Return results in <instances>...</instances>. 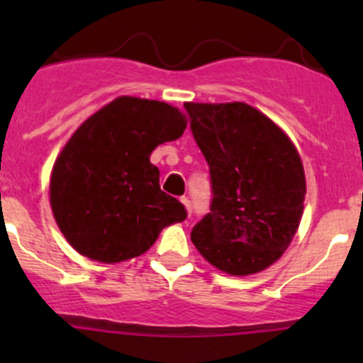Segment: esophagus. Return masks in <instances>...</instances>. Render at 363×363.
<instances>
[{
	"label": "esophagus",
	"instance_id": "esophagus-1",
	"mask_svg": "<svg viewBox=\"0 0 363 363\" xmlns=\"http://www.w3.org/2000/svg\"><path fill=\"white\" fill-rule=\"evenodd\" d=\"M181 203L184 205V208H186V214H191V205H189V200L186 199V196H181Z\"/></svg>",
	"mask_w": 363,
	"mask_h": 363
}]
</instances>
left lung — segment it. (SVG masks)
<instances>
[{
  "instance_id": "8db88e82",
  "label": "left lung",
  "mask_w": 363,
  "mask_h": 363,
  "mask_svg": "<svg viewBox=\"0 0 363 363\" xmlns=\"http://www.w3.org/2000/svg\"><path fill=\"white\" fill-rule=\"evenodd\" d=\"M211 174V212L191 232L200 255L232 276L272 265L290 246L303 211L306 175L295 145L240 101L184 104Z\"/></svg>"
}]
</instances>
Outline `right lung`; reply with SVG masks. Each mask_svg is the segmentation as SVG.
<instances>
[{
    "instance_id": "right-lung-1",
    "label": "right lung",
    "mask_w": 363,
    "mask_h": 363,
    "mask_svg": "<svg viewBox=\"0 0 363 363\" xmlns=\"http://www.w3.org/2000/svg\"><path fill=\"white\" fill-rule=\"evenodd\" d=\"M184 130L179 108L121 96L73 133L54 163L50 205L80 255L124 262L147 251L164 226L184 221V205L161 191L160 170L149 161Z\"/></svg>"
}]
</instances>
